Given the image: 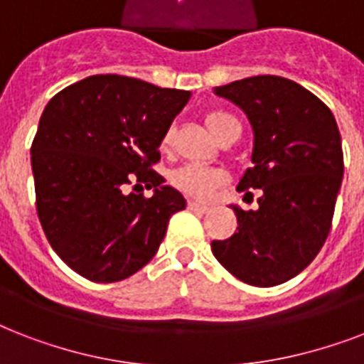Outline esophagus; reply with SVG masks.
<instances>
[{
    "label": "esophagus",
    "mask_w": 364,
    "mask_h": 364,
    "mask_svg": "<svg viewBox=\"0 0 364 364\" xmlns=\"http://www.w3.org/2000/svg\"><path fill=\"white\" fill-rule=\"evenodd\" d=\"M188 210L200 211V213H204V211H208V205L202 204V202H194V200H188Z\"/></svg>",
    "instance_id": "1"
}]
</instances>
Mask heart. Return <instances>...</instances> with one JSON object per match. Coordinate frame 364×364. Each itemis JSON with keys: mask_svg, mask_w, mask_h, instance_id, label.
I'll return each instance as SVG.
<instances>
[{"mask_svg": "<svg viewBox=\"0 0 364 364\" xmlns=\"http://www.w3.org/2000/svg\"><path fill=\"white\" fill-rule=\"evenodd\" d=\"M234 124H238V121L232 115L225 113V111H213V113L205 115V126H208V130L213 134L215 139H219ZM170 137H166V141ZM223 179H225V176H223L221 171L208 170V168L194 164L183 166V168H179V170L171 173V183L177 188H181L183 193L196 196V198H208L211 191L217 185H221Z\"/></svg>", "mask_w": 364, "mask_h": 364, "instance_id": "heart-1", "label": "heart"}]
</instances>
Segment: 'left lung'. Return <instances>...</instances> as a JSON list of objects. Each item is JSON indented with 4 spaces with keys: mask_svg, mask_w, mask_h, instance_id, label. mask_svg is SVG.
Segmentation results:
<instances>
[{
    "mask_svg": "<svg viewBox=\"0 0 364 364\" xmlns=\"http://www.w3.org/2000/svg\"><path fill=\"white\" fill-rule=\"evenodd\" d=\"M213 92L251 124V168L238 191L260 188V196L257 210L230 205L238 228L211 251L243 283L274 287L304 270L327 240L344 177L338 126L321 100L283 77H247Z\"/></svg>",
    "mask_w": 364,
    "mask_h": 364,
    "instance_id": "obj_1",
    "label": "left lung"
}]
</instances>
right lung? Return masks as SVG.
Instances as JSON below:
<instances>
[{
  "mask_svg": "<svg viewBox=\"0 0 364 364\" xmlns=\"http://www.w3.org/2000/svg\"><path fill=\"white\" fill-rule=\"evenodd\" d=\"M188 100V90L92 75L43 109L31 143L37 215L71 270L96 283L121 282L156 255L187 200L151 166ZM132 181L154 196L128 193Z\"/></svg>",
  "mask_w": 364,
  "mask_h": 364,
  "instance_id": "obj_1",
  "label": "right lung"
}]
</instances>
